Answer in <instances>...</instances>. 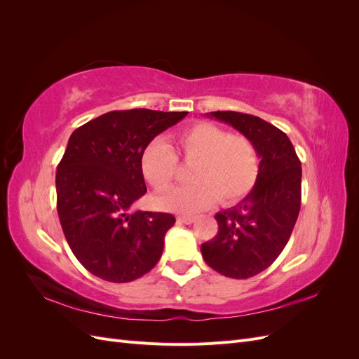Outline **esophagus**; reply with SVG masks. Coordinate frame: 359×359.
Instances as JSON below:
<instances>
[{
	"mask_svg": "<svg viewBox=\"0 0 359 359\" xmlns=\"http://www.w3.org/2000/svg\"><path fill=\"white\" fill-rule=\"evenodd\" d=\"M178 223L182 224H191L194 222V217L193 215H178Z\"/></svg>",
	"mask_w": 359,
	"mask_h": 359,
	"instance_id": "1",
	"label": "esophagus"
}]
</instances>
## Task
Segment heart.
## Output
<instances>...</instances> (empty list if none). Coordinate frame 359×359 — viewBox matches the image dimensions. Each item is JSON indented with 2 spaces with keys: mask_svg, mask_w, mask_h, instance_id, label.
<instances>
[{
  "mask_svg": "<svg viewBox=\"0 0 359 359\" xmlns=\"http://www.w3.org/2000/svg\"><path fill=\"white\" fill-rule=\"evenodd\" d=\"M177 147L182 160L193 165L190 180L194 184L177 187L157 198L161 210L198 212L215 201L231 205L253 189L259 175V154L253 140L244 135L198 123L181 132ZM144 178L157 191L168 190L178 175V158L161 139H154L140 157Z\"/></svg>",
  "mask_w": 359,
  "mask_h": 359,
  "instance_id": "b5f03b06",
  "label": "heart"
}]
</instances>
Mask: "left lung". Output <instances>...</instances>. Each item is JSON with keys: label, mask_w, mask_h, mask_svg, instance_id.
Here are the masks:
<instances>
[{"label": "left lung", "mask_w": 359, "mask_h": 359, "mask_svg": "<svg viewBox=\"0 0 359 359\" xmlns=\"http://www.w3.org/2000/svg\"><path fill=\"white\" fill-rule=\"evenodd\" d=\"M253 140L259 175L247 196L215 214L219 232L201 245L217 273L248 278L262 273L283 252L301 208V161L286 133L262 118L233 111L206 114Z\"/></svg>", "instance_id": "left-lung-1"}]
</instances>
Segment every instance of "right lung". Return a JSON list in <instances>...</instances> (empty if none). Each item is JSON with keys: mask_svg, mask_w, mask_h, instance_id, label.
Instances as JSON below:
<instances>
[{"mask_svg": "<svg viewBox=\"0 0 359 359\" xmlns=\"http://www.w3.org/2000/svg\"><path fill=\"white\" fill-rule=\"evenodd\" d=\"M187 114L112 111L72 133L57 168V210L73 255L91 274L127 283L160 260L175 217L132 211L147 193L140 157Z\"/></svg>", "mask_w": 359, "mask_h": 359, "instance_id": "obj_1", "label": "right lung"}]
</instances>
